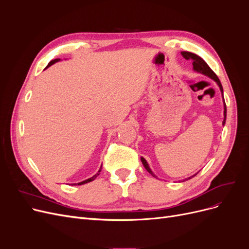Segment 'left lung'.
<instances>
[{
	"label": "left lung",
	"mask_w": 249,
	"mask_h": 249,
	"mask_svg": "<svg viewBox=\"0 0 249 249\" xmlns=\"http://www.w3.org/2000/svg\"><path fill=\"white\" fill-rule=\"evenodd\" d=\"M182 55H183V57H184L185 59L191 60V61H192V65H193V70H194L195 71L200 72V73H202V74H205V76H207V77H209V78H211V79H213V80L217 83V85L219 86L220 91H221L222 96H223V88H222V85H221V83H220L219 79H218V77L216 76V73H215L212 70L210 69V66L206 63L205 60H203L202 58H200L199 56H197L196 54H193V53H190V52H182ZM223 105H224V119H223V122H222V124L224 125V124H225V119H227V106H225L224 99H223ZM141 162H142V164H143V166L145 167V169L150 173V175H152L153 177H156V176L154 175V172H153L152 170H150V168H149V166H148V164H147V162H146V160L144 159V158H141ZM197 173H198V172H197ZM197 173H195L194 176H192V177H190V178L183 179V182H185L186 179H190L191 178L196 176Z\"/></svg>",
	"instance_id": "left-lung-1"
}]
</instances>
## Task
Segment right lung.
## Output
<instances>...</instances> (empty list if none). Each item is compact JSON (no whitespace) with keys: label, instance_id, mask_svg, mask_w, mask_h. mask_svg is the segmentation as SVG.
Listing matches in <instances>:
<instances>
[{"label":"right lung","instance_id":"right-lung-1","mask_svg":"<svg viewBox=\"0 0 249 249\" xmlns=\"http://www.w3.org/2000/svg\"><path fill=\"white\" fill-rule=\"evenodd\" d=\"M58 61H60V59H55V60H52V61H50V63L48 64V66L47 67H49V66H51L52 64H54V63H56V62H58ZM101 170H102V167L100 168V170L97 171L95 175L93 176V177H91L90 178H87V179H85V180H83V182H80V183H78V185H83V184H86V183H89V182H92V180L94 179V178H97V176H100V172H101ZM73 185H77V184H73Z\"/></svg>","mask_w":249,"mask_h":249}]
</instances>
